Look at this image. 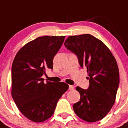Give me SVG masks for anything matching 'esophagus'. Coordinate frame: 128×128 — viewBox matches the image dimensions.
<instances>
[{
	"instance_id": "esophagus-1",
	"label": "esophagus",
	"mask_w": 128,
	"mask_h": 128,
	"mask_svg": "<svg viewBox=\"0 0 128 128\" xmlns=\"http://www.w3.org/2000/svg\"><path fill=\"white\" fill-rule=\"evenodd\" d=\"M73 89H74V86L72 85H70L69 86V90H73Z\"/></svg>"
}]
</instances>
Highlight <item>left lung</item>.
Returning a JSON list of instances; mask_svg holds the SVG:
<instances>
[{"instance_id": "left-lung-1", "label": "left lung", "mask_w": 128, "mask_h": 128, "mask_svg": "<svg viewBox=\"0 0 128 128\" xmlns=\"http://www.w3.org/2000/svg\"><path fill=\"white\" fill-rule=\"evenodd\" d=\"M64 46L75 53L80 67L87 69L88 73V88H76L80 99L73 104L74 112L88 122L102 119L115 103L119 86L115 57L102 41L90 34L70 36Z\"/></svg>"}]
</instances>
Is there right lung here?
Segmentation results:
<instances>
[{
    "mask_svg": "<svg viewBox=\"0 0 128 128\" xmlns=\"http://www.w3.org/2000/svg\"><path fill=\"white\" fill-rule=\"evenodd\" d=\"M65 36H44L24 46L16 53L12 68V95L26 117L41 122L53 115L58 100L68 90L64 82L44 84L46 69H53V60Z\"/></svg>",
    "mask_w": 128,
    "mask_h": 128,
    "instance_id": "1",
    "label": "right lung"
}]
</instances>
